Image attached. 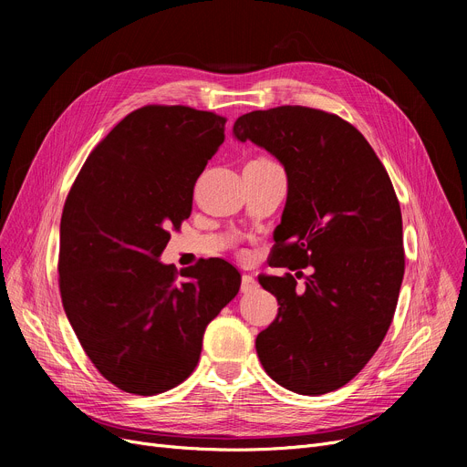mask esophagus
I'll list each match as a JSON object with an SVG mask.
<instances>
[{
    "label": "esophagus",
    "instance_id": "esophagus-1",
    "mask_svg": "<svg viewBox=\"0 0 467 467\" xmlns=\"http://www.w3.org/2000/svg\"><path fill=\"white\" fill-rule=\"evenodd\" d=\"M257 287H259V284H257V280L254 276H250V275H244L242 276V284H240V291L242 293H252Z\"/></svg>",
    "mask_w": 467,
    "mask_h": 467
}]
</instances>
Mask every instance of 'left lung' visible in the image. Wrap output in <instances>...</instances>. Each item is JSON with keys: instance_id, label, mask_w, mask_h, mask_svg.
<instances>
[{"instance_id": "8db88e82", "label": "left lung", "mask_w": 467, "mask_h": 467, "mask_svg": "<svg viewBox=\"0 0 467 467\" xmlns=\"http://www.w3.org/2000/svg\"><path fill=\"white\" fill-rule=\"evenodd\" d=\"M285 170L287 201L271 266H312L305 289L259 276L278 299L276 320L257 335L266 375L301 396L352 380L394 317L405 273L403 223L388 171L361 132L337 115L280 106L234 120Z\"/></svg>"}]
</instances>
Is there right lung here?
Masks as SVG:
<instances>
[{
    "label": "right lung",
    "instance_id": "1",
    "mask_svg": "<svg viewBox=\"0 0 467 467\" xmlns=\"http://www.w3.org/2000/svg\"><path fill=\"white\" fill-rule=\"evenodd\" d=\"M225 119L185 106L132 111L96 145L64 204L60 296L83 350L111 384L157 396L199 363L208 324L240 289L223 259L161 263L170 229L223 143Z\"/></svg>",
    "mask_w": 467,
    "mask_h": 467
}]
</instances>
